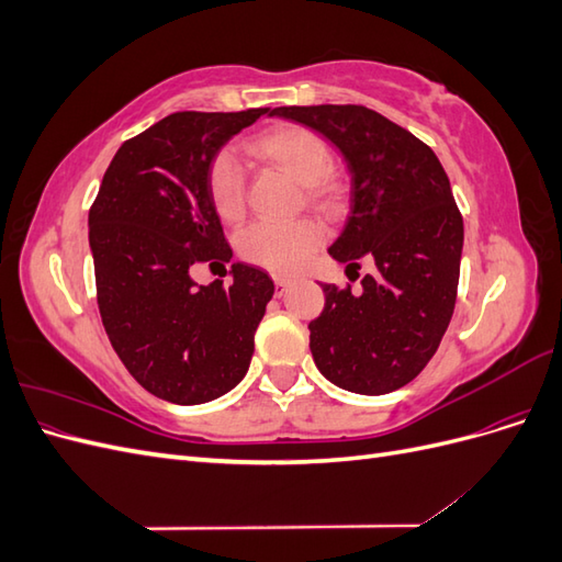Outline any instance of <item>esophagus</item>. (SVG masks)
<instances>
[{
  "mask_svg": "<svg viewBox=\"0 0 562 562\" xmlns=\"http://www.w3.org/2000/svg\"><path fill=\"white\" fill-rule=\"evenodd\" d=\"M274 285H277V295H283L285 288H288V279L283 277H274Z\"/></svg>",
  "mask_w": 562,
  "mask_h": 562,
  "instance_id": "1",
  "label": "esophagus"
}]
</instances>
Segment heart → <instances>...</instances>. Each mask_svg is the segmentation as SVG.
Segmentation results:
<instances>
[{
  "instance_id": "obj_1",
  "label": "heart",
  "mask_w": 562,
  "mask_h": 562,
  "mask_svg": "<svg viewBox=\"0 0 562 562\" xmlns=\"http://www.w3.org/2000/svg\"><path fill=\"white\" fill-rule=\"evenodd\" d=\"M248 149L288 178L302 184V196L316 209L335 213L345 203V187L330 171L333 151L321 135L300 124H281L255 135ZM209 194L215 213L227 223H239L246 213V178L232 151H220L209 171ZM323 244V227L314 220L288 225H252L239 239V255L274 274H293Z\"/></svg>"
}]
</instances>
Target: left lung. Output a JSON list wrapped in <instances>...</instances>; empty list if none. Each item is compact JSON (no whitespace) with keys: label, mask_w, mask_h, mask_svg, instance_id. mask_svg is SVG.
<instances>
[{"label":"left lung","mask_w":562,"mask_h":562,"mask_svg":"<svg viewBox=\"0 0 562 562\" xmlns=\"http://www.w3.org/2000/svg\"><path fill=\"white\" fill-rule=\"evenodd\" d=\"M318 131L351 171V211L330 246L337 262L375 260L361 293L321 283L326 307L310 323L323 378L380 396L413 382L431 361L454 312L464 223L429 145L363 105L277 108Z\"/></svg>","instance_id":"1"}]
</instances>
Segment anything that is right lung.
<instances>
[{"mask_svg": "<svg viewBox=\"0 0 562 562\" xmlns=\"http://www.w3.org/2000/svg\"><path fill=\"white\" fill-rule=\"evenodd\" d=\"M269 108L173 112L114 155L89 211L98 310L126 370L157 398L206 403L239 384L274 295L267 271L196 285L192 267L229 262L209 171L232 135Z\"/></svg>", "mask_w": 562, "mask_h": 562, "instance_id": "obj_1", "label": "right lung"}]
</instances>
